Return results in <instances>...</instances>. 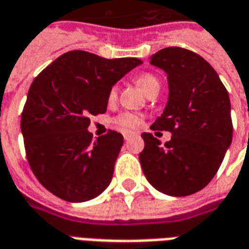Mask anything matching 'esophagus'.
Wrapping results in <instances>:
<instances>
[{
	"label": "esophagus",
	"instance_id": "34e87169",
	"mask_svg": "<svg viewBox=\"0 0 249 249\" xmlns=\"http://www.w3.org/2000/svg\"><path fill=\"white\" fill-rule=\"evenodd\" d=\"M123 138H124V141H128L131 138V134L130 132H123Z\"/></svg>",
	"mask_w": 249,
	"mask_h": 249
}]
</instances>
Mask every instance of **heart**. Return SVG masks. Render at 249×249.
<instances>
[{
	"mask_svg": "<svg viewBox=\"0 0 249 249\" xmlns=\"http://www.w3.org/2000/svg\"><path fill=\"white\" fill-rule=\"evenodd\" d=\"M135 82L144 91L146 95L151 91L152 89L159 87V81L152 74H142L135 79ZM107 99H108V102H114L117 99V87L112 86L110 89ZM112 122H114L115 126H118L119 128H123V130H134L142 123V117L138 115V114H132V112H123V114H119L118 117L114 118Z\"/></svg>",
	"mask_w": 249,
	"mask_h": 249,
	"instance_id": "heart-1",
	"label": "heart"
}]
</instances>
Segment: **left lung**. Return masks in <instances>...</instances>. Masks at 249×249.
<instances>
[{"instance_id": "1", "label": "left lung", "mask_w": 249, "mask_h": 249, "mask_svg": "<svg viewBox=\"0 0 249 249\" xmlns=\"http://www.w3.org/2000/svg\"><path fill=\"white\" fill-rule=\"evenodd\" d=\"M168 78V102L152 127L170 131L164 144L143 132L139 160L158 191L187 196L211 182L232 142L231 102L213 67L196 53L166 48L150 59Z\"/></svg>"}]
</instances>
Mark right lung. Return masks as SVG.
Instances as JSON below:
<instances>
[{"label": "right lung", "mask_w": 249, "mask_h": 249, "mask_svg": "<svg viewBox=\"0 0 249 249\" xmlns=\"http://www.w3.org/2000/svg\"><path fill=\"white\" fill-rule=\"evenodd\" d=\"M141 63L72 50L33 81L21 115L25 151L38 182L55 196L86 201L110 184L122 134L108 130L94 139L87 127L91 115L106 112L110 89Z\"/></svg>", "instance_id": "obj_1"}]
</instances>
